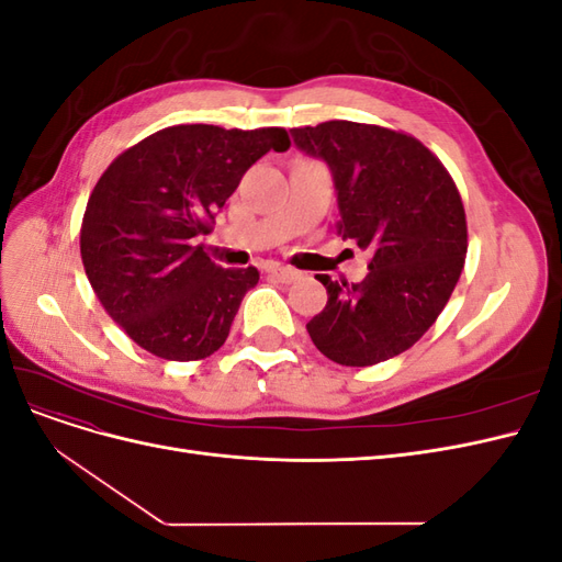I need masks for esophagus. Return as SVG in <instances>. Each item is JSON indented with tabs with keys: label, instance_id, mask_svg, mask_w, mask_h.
Wrapping results in <instances>:
<instances>
[{
	"label": "esophagus",
	"instance_id": "34e87169",
	"mask_svg": "<svg viewBox=\"0 0 562 562\" xmlns=\"http://www.w3.org/2000/svg\"><path fill=\"white\" fill-rule=\"evenodd\" d=\"M267 274H269V277H274V279H279L281 283H291V281H295V279H297V271L288 269V267H281V265H269Z\"/></svg>",
	"mask_w": 562,
	"mask_h": 562
}]
</instances>
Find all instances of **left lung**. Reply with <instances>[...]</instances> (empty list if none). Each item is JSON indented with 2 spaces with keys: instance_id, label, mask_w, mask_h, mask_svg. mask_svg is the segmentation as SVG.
Here are the masks:
<instances>
[{
  "instance_id": "left-lung-1",
  "label": "left lung",
  "mask_w": 562,
  "mask_h": 562,
  "mask_svg": "<svg viewBox=\"0 0 562 562\" xmlns=\"http://www.w3.org/2000/svg\"><path fill=\"white\" fill-rule=\"evenodd\" d=\"M330 166L337 234L368 248V277L321 274L328 304L307 330L339 366L366 368L411 349L448 304L467 258V213L448 168L411 133L335 119L293 128Z\"/></svg>"
}]
</instances>
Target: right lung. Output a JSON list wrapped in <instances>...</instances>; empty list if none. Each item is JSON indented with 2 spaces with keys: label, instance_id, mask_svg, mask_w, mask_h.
Segmentation results:
<instances>
[{
  "label": "right lung",
  "instance_id": "1",
  "mask_svg": "<svg viewBox=\"0 0 562 562\" xmlns=\"http://www.w3.org/2000/svg\"><path fill=\"white\" fill-rule=\"evenodd\" d=\"M291 147L285 128L180 124L124 149L83 211L79 248L95 297L122 330L166 361H201L225 345L255 267L215 265L194 236L269 149Z\"/></svg>",
  "mask_w": 562,
  "mask_h": 562
}]
</instances>
